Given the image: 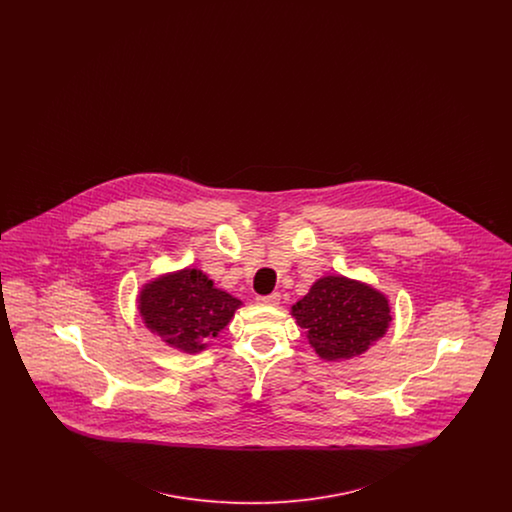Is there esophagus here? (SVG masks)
I'll return each instance as SVG.
<instances>
[{
  "label": "esophagus",
  "instance_id": "esophagus-1",
  "mask_svg": "<svg viewBox=\"0 0 512 512\" xmlns=\"http://www.w3.org/2000/svg\"><path fill=\"white\" fill-rule=\"evenodd\" d=\"M257 301H259L261 305H268V307H274V305H278V303H280V293H270V295H261V297H257Z\"/></svg>",
  "mask_w": 512,
  "mask_h": 512
}]
</instances>
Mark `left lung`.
I'll return each instance as SVG.
<instances>
[{"label": "left lung", "mask_w": 512, "mask_h": 512, "mask_svg": "<svg viewBox=\"0 0 512 512\" xmlns=\"http://www.w3.org/2000/svg\"><path fill=\"white\" fill-rule=\"evenodd\" d=\"M292 317L307 330L320 359L343 361L365 353L374 341L384 338L391 309L384 293L338 274L318 278L293 305Z\"/></svg>", "instance_id": "obj_1"}]
</instances>
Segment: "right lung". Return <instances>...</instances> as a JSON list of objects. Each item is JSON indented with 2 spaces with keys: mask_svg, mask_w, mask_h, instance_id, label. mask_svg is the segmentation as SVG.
I'll return each instance as SVG.
<instances>
[{
  "mask_svg": "<svg viewBox=\"0 0 512 512\" xmlns=\"http://www.w3.org/2000/svg\"><path fill=\"white\" fill-rule=\"evenodd\" d=\"M242 301L215 288L197 268L153 278L138 295V311L147 328L184 353H199L217 338Z\"/></svg>",
  "mask_w": 512,
  "mask_h": 512,
  "instance_id": "right-lung-1",
  "label": "right lung"
}]
</instances>
